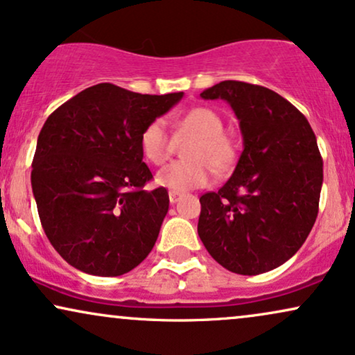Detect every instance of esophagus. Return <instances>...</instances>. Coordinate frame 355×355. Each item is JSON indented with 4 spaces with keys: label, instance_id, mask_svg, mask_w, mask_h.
I'll return each mask as SVG.
<instances>
[{
    "label": "esophagus",
    "instance_id": "34e87169",
    "mask_svg": "<svg viewBox=\"0 0 355 355\" xmlns=\"http://www.w3.org/2000/svg\"><path fill=\"white\" fill-rule=\"evenodd\" d=\"M179 199H181V192L169 191V202H171V204H176Z\"/></svg>",
    "mask_w": 355,
    "mask_h": 355
}]
</instances>
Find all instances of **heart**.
<instances>
[{
    "instance_id": "heart-1",
    "label": "heart",
    "mask_w": 355,
    "mask_h": 355,
    "mask_svg": "<svg viewBox=\"0 0 355 355\" xmlns=\"http://www.w3.org/2000/svg\"><path fill=\"white\" fill-rule=\"evenodd\" d=\"M194 138L187 156L192 161H174L156 174V182L166 189L184 192L202 187L211 181L214 169H227L234 163L237 146L224 131V118L211 107H196L179 116L174 137L163 118L153 120L141 133V150L153 164H163L173 155L178 141Z\"/></svg>"
}]
</instances>
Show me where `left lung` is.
<instances>
[{
	"mask_svg": "<svg viewBox=\"0 0 355 355\" xmlns=\"http://www.w3.org/2000/svg\"><path fill=\"white\" fill-rule=\"evenodd\" d=\"M239 118L243 151L217 192L200 198L198 232L224 268L260 275L290 260L318 217L322 157L306 116L277 92L239 80L204 90Z\"/></svg>",
	"mask_w": 355,
	"mask_h": 355,
	"instance_id": "obj_1",
	"label": "left lung"
}]
</instances>
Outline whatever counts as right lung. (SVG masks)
I'll return each instance as SVG.
<instances>
[{"label":"right lung","mask_w":355,"mask_h":355,"mask_svg":"<svg viewBox=\"0 0 355 355\" xmlns=\"http://www.w3.org/2000/svg\"><path fill=\"white\" fill-rule=\"evenodd\" d=\"M182 92L141 95L113 84L82 90L44 123L31 184L57 253L95 277H120L155 247L169 209L164 187L143 189L141 133Z\"/></svg>","instance_id":"obj_1"}]
</instances>
